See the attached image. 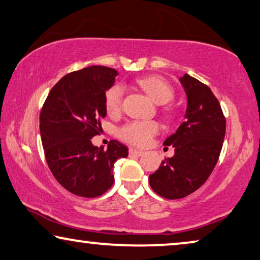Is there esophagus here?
<instances>
[{"label":"esophagus","instance_id":"obj_1","mask_svg":"<svg viewBox=\"0 0 260 260\" xmlns=\"http://www.w3.org/2000/svg\"><path fill=\"white\" fill-rule=\"evenodd\" d=\"M129 155L131 156H141V155H143V152L142 150L129 148Z\"/></svg>","mask_w":260,"mask_h":260}]
</instances>
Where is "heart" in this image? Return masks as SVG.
Returning a JSON list of instances; mask_svg holds the SVG:
<instances>
[{
  "instance_id": "heart-1",
  "label": "heart",
  "mask_w": 260,
  "mask_h": 260,
  "mask_svg": "<svg viewBox=\"0 0 260 260\" xmlns=\"http://www.w3.org/2000/svg\"><path fill=\"white\" fill-rule=\"evenodd\" d=\"M140 86L150 98L158 105H165L174 98L173 87L165 79L156 76H149L138 79ZM123 87L120 84L112 85L104 94V104L108 114H119L122 107ZM166 110V113H169ZM158 132V125L155 121H131L119 129V137L123 141L132 143L138 147H146L149 145L155 134Z\"/></svg>"
}]
</instances>
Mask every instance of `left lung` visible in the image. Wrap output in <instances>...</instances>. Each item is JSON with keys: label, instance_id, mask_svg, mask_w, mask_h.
Listing matches in <instances>:
<instances>
[{"label": "left lung", "instance_id": "8db88e82", "mask_svg": "<svg viewBox=\"0 0 260 260\" xmlns=\"http://www.w3.org/2000/svg\"><path fill=\"white\" fill-rule=\"evenodd\" d=\"M180 81L188 100L185 120L164 142L173 146L175 154L149 175L153 190L168 200L183 199L203 185L218 161L225 137V118L210 88L187 73Z\"/></svg>", "mask_w": 260, "mask_h": 260}]
</instances>
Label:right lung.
Listing matches in <instances>:
<instances>
[{
    "label": "right lung",
    "mask_w": 260,
    "mask_h": 260,
    "mask_svg": "<svg viewBox=\"0 0 260 260\" xmlns=\"http://www.w3.org/2000/svg\"><path fill=\"white\" fill-rule=\"evenodd\" d=\"M118 71L88 67L64 76L51 88L40 115L45 158L52 175L68 191L93 199L105 193L114 182V162L128 148L117 140L107 149L93 146L106 117L104 94L114 84Z\"/></svg>",
    "instance_id": "right-lung-1"
}]
</instances>
